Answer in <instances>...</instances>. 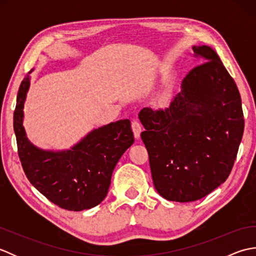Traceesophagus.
<instances>
[{"label": "esophagus", "instance_id": "esophagus-1", "mask_svg": "<svg viewBox=\"0 0 256 256\" xmlns=\"http://www.w3.org/2000/svg\"><path fill=\"white\" fill-rule=\"evenodd\" d=\"M132 130H133L135 138H138L140 135V132H142V124H140L138 121H133L132 122Z\"/></svg>", "mask_w": 256, "mask_h": 256}]
</instances>
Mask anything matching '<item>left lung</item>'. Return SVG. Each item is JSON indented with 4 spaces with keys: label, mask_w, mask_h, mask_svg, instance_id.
<instances>
[{
    "label": "left lung",
    "mask_w": 256,
    "mask_h": 256,
    "mask_svg": "<svg viewBox=\"0 0 256 256\" xmlns=\"http://www.w3.org/2000/svg\"><path fill=\"white\" fill-rule=\"evenodd\" d=\"M192 50L204 62L187 74L170 106L138 114L155 189L177 202L199 200L226 180L244 131L234 80L212 48Z\"/></svg>",
    "instance_id": "1"
}]
</instances>
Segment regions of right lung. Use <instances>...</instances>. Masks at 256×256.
Instances as JSON below:
<instances>
[{
    "label": "right lung",
    "mask_w": 256,
    "mask_h": 256,
    "mask_svg": "<svg viewBox=\"0 0 256 256\" xmlns=\"http://www.w3.org/2000/svg\"><path fill=\"white\" fill-rule=\"evenodd\" d=\"M30 76L20 86L14 111V132L22 167L38 192L62 209H91L106 198L116 162L134 143L130 120H121L94 130L64 152H47L27 140L23 108Z\"/></svg>",
    "instance_id": "add662e5"
}]
</instances>
